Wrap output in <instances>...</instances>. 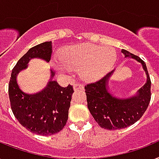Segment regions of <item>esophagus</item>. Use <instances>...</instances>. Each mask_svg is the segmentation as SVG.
<instances>
[{
	"label": "esophagus",
	"mask_w": 159,
	"mask_h": 159,
	"mask_svg": "<svg viewBox=\"0 0 159 159\" xmlns=\"http://www.w3.org/2000/svg\"><path fill=\"white\" fill-rule=\"evenodd\" d=\"M74 89L77 90V89H83L84 84L81 83H75L74 84Z\"/></svg>",
	"instance_id": "34e87169"
}]
</instances>
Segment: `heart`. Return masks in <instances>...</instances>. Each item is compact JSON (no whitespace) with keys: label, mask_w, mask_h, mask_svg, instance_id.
Here are the masks:
<instances>
[{"label":"heart","mask_w":159,"mask_h":159,"mask_svg":"<svg viewBox=\"0 0 159 159\" xmlns=\"http://www.w3.org/2000/svg\"><path fill=\"white\" fill-rule=\"evenodd\" d=\"M117 60L114 48L101 47L93 44L75 45L66 48L53 63L55 70H80L83 78L94 80L109 71Z\"/></svg>","instance_id":"b5f03b06"}]
</instances>
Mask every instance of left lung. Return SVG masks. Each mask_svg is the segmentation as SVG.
<instances>
[{
  "instance_id": "left-lung-1",
  "label": "left lung",
  "mask_w": 159,
  "mask_h": 159,
  "mask_svg": "<svg viewBox=\"0 0 159 159\" xmlns=\"http://www.w3.org/2000/svg\"><path fill=\"white\" fill-rule=\"evenodd\" d=\"M125 57L134 59L142 64L147 75V82L132 97L117 96L109 89L110 71L99 80L84 86L88 109L101 128L109 130L124 129L139 120L146 111L151 99V80L144 61L126 50H121Z\"/></svg>"
}]
</instances>
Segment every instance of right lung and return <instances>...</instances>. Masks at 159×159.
<instances>
[{"instance_id": "1", "label": "right lung", "mask_w": 159, "mask_h": 159, "mask_svg": "<svg viewBox=\"0 0 159 159\" xmlns=\"http://www.w3.org/2000/svg\"><path fill=\"white\" fill-rule=\"evenodd\" d=\"M51 53V41L30 48L12 70L8 87L11 108L20 124L30 132L45 136L57 134L66 126L74 92L73 86L69 84L64 88L57 81L50 80L42 91L28 93L20 88L16 75L20 70L27 68V64L31 58H40L49 62ZM50 72L52 79L55 71L50 70Z\"/></svg>"}]
</instances>
